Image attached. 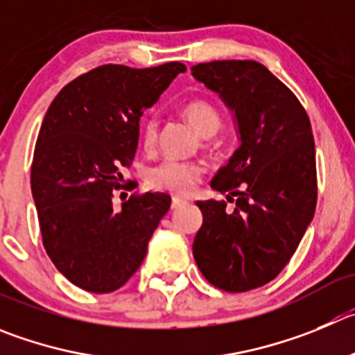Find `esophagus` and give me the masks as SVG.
<instances>
[{"label":"esophagus","instance_id":"34e87169","mask_svg":"<svg viewBox=\"0 0 355 355\" xmlns=\"http://www.w3.org/2000/svg\"><path fill=\"white\" fill-rule=\"evenodd\" d=\"M185 203H187V201H185L182 196H173V200H171V208H180L182 205Z\"/></svg>","mask_w":355,"mask_h":355}]
</instances>
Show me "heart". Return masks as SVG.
Segmentation results:
<instances>
[{"mask_svg": "<svg viewBox=\"0 0 355 355\" xmlns=\"http://www.w3.org/2000/svg\"><path fill=\"white\" fill-rule=\"evenodd\" d=\"M182 117L193 125L194 131L201 137H211L223 125V117L214 103L208 99H191L182 107ZM141 144L145 148H152L157 140V122L154 117H147L141 122ZM203 166L200 162L164 161L148 173V185L155 189H164L177 194L189 193L200 182Z\"/></svg>", "mask_w": 355, "mask_h": 355, "instance_id": "heart-1", "label": "heart"}]
</instances>
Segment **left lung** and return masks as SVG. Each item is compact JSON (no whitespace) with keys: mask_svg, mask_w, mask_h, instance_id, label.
<instances>
[{"mask_svg":"<svg viewBox=\"0 0 355 355\" xmlns=\"http://www.w3.org/2000/svg\"><path fill=\"white\" fill-rule=\"evenodd\" d=\"M234 112L240 147L210 182L226 201H198V268L211 286L245 293L271 282L291 261L317 205L315 144L294 92L257 61L191 68Z\"/></svg>","mask_w":355,"mask_h":355,"instance_id":"obj_1","label":"left lung"}]
</instances>
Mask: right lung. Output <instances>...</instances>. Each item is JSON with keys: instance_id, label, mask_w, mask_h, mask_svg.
Here are the masks:
<instances>
[{"instance_id": "add662e5", "label": "right lung", "mask_w": 355, "mask_h": 355, "mask_svg": "<svg viewBox=\"0 0 355 355\" xmlns=\"http://www.w3.org/2000/svg\"><path fill=\"white\" fill-rule=\"evenodd\" d=\"M182 62L154 68L103 64L59 91L40 128L31 191L45 252L73 286L96 294L121 289L137 273L161 218L164 193L115 191L138 147V121L166 91ZM128 196V194H125Z\"/></svg>"}]
</instances>
